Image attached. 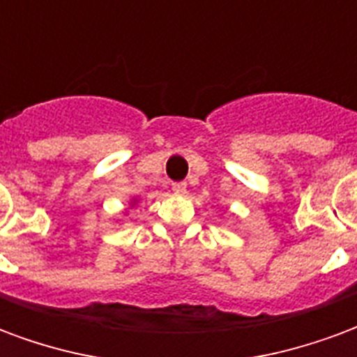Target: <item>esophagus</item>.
<instances>
[{"label": "esophagus", "instance_id": "1", "mask_svg": "<svg viewBox=\"0 0 357 357\" xmlns=\"http://www.w3.org/2000/svg\"><path fill=\"white\" fill-rule=\"evenodd\" d=\"M173 192L178 196L186 194V183H173Z\"/></svg>", "mask_w": 357, "mask_h": 357}]
</instances>
